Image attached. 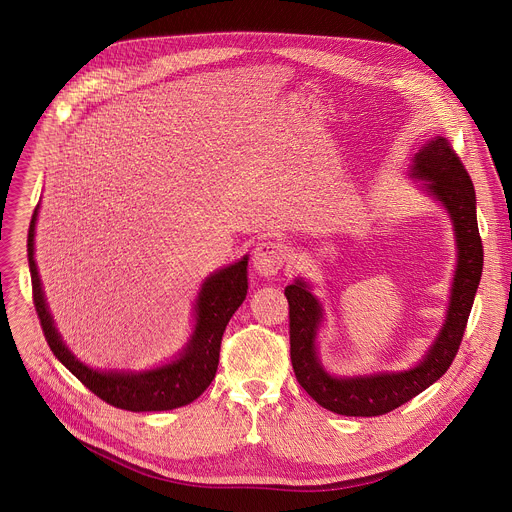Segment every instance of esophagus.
I'll list each match as a JSON object with an SVG mask.
<instances>
[{
  "label": "esophagus",
  "mask_w": 512,
  "mask_h": 512,
  "mask_svg": "<svg viewBox=\"0 0 512 512\" xmlns=\"http://www.w3.org/2000/svg\"><path fill=\"white\" fill-rule=\"evenodd\" d=\"M285 257H287V251L279 241L265 239L257 243L253 251V269L263 277H271L283 267Z\"/></svg>",
  "instance_id": "1"
}]
</instances>
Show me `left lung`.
Listing matches in <instances>:
<instances>
[{"label": "left lung", "instance_id": "left-lung-1", "mask_svg": "<svg viewBox=\"0 0 512 512\" xmlns=\"http://www.w3.org/2000/svg\"><path fill=\"white\" fill-rule=\"evenodd\" d=\"M411 178L440 202L454 227L458 249L446 320L415 367L373 375H330L318 356V332L324 324V306L312 294L304 277L285 287L289 302V352L298 383L324 409L348 417H375L389 413L433 385L448 369L460 348L466 322L482 277V241L476 221L474 184L446 137H431L415 154Z\"/></svg>", "mask_w": 512, "mask_h": 512}]
</instances>
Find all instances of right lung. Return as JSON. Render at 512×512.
Here are the masks:
<instances>
[{"label": "right lung", "instance_id": "right-lung-1", "mask_svg": "<svg viewBox=\"0 0 512 512\" xmlns=\"http://www.w3.org/2000/svg\"><path fill=\"white\" fill-rule=\"evenodd\" d=\"M38 208L40 204L34 208L28 231V265L32 275L34 306L54 356L87 389L119 409L137 413L170 411L198 399L216 375L225 328L247 298L249 255L233 265L214 271L202 281L194 304L192 334L174 360L148 371H101L89 367V364L72 354L50 316L34 259Z\"/></svg>", "mask_w": 512, "mask_h": 512}]
</instances>
